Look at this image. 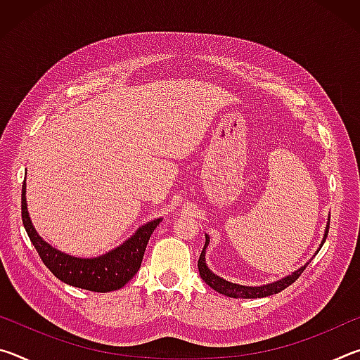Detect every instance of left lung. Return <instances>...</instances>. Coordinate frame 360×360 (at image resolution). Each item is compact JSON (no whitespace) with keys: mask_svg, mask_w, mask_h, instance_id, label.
Returning <instances> with one entry per match:
<instances>
[{"mask_svg":"<svg viewBox=\"0 0 360 360\" xmlns=\"http://www.w3.org/2000/svg\"><path fill=\"white\" fill-rule=\"evenodd\" d=\"M328 225H330V221H328ZM328 225H327L324 240H322V245H324V241L327 238ZM208 243H210V236L206 235L205 248H203V251H202V254H200V259H198L200 276H202L203 281L208 284L210 288H212L216 292H221V294L227 295V297H233V298H260V297H268V295L278 294V292H281L285 288H289L292 283H295L297 279H298V276H300L302 273L304 271V268L308 266V264H307L304 266L298 268V270L292 273V275L285 276L283 279H279V281H276V283H271V284H266V285H260V288H249V285L233 284V283L225 281V279H222V278H219L217 275H214V273L210 270L208 266H206L205 252H206V246H208Z\"/></svg>","mask_w":360,"mask_h":360,"instance_id":"8db88e82","label":"left lung"}]
</instances>
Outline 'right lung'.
<instances>
[{
	"label": "right lung",
	"mask_w": 360,
	"mask_h": 360,
	"mask_svg": "<svg viewBox=\"0 0 360 360\" xmlns=\"http://www.w3.org/2000/svg\"><path fill=\"white\" fill-rule=\"evenodd\" d=\"M22 221L41 260L60 281L85 290L111 292L124 288L136 275L152 231L155 230L162 219H155V221L143 225L129 241L96 259L71 257L42 241L28 217L25 182L22 186Z\"/></svg>",
	"instance_id": "obj_1"
}]
</instances>
